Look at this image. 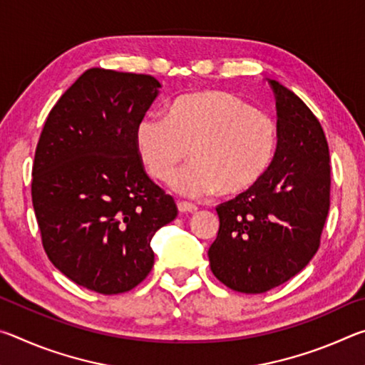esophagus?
<instances>
[{
	"instance_id": "1",
	"label": "esophagus",
	"mask_w": 365,
	"mask_h": 365,
	"mask_svg": "<svg viewBox=\"0 0 365 365\" xmlns=\"http://www.w3.org/2000/svg\"><path fill=\"white\" fill-rule=\"evenodd\" d=\"M177 207H178V211H180V212H195L197 209L193 205V202H187V201H178Z\"/></svg>"
}]
</instances>
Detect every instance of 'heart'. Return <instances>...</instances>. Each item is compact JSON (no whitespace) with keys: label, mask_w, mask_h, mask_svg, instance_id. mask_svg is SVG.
I'll list each match as a JSON object with an SVG mask.
<instances>
[{"label":"heart","mask_w":365,"mask_h":365,"mask_svg":"<svg viewBox=\"0 0 365 365\" xmlns=\"http://www.w3.org/2000/svg\"><path fill=\"white\" fill-rule=\"evenodd\" d=\"M141 163L153 178L168 180L178 193L197 196L220 190L242 195L267 174L279 146V128L251 103L225 91L177 98L168 115H145L135 128Z\"/></svg>","instance_id":"1"}]
</instances>
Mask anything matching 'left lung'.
Instances as JSON below:
<instances>
[{
	"mask_svg": "<svg viewBox=\"0 0 365 365\" xmlns=\"http://www.w3.org/2000/svg\"><path fill=\"white\" fill-rule=\"evenodd\" d=\"M277 100L279 146L255 188L222 202L207 251L211 270L240 293H265L306 267L330 209V153L322 125L287 86L269 80Z\"/></svg>",
	"mask_w": 365,
	"mask_h": 365,
	"instance_id": "left-lung-1",
	"label": "left lung"
}]
</instances>
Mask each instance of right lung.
<instances>
[{"instance_id": "1", "label": "right lung", "mask_w": 365, "mask_h": 365, "mask_svg": "<svg viewBox=\"0 0 365 365\" xmlns=\"http://www.w3.org/2000/svg\"><path fill=\"white\" fill-rule=\"evenodd\" d=\"M159 88L145 73L88 69L49 110L36 145L32 202L43 248L91 292L125 293L143 282L154 233L177 217L135 145Z\"/></svg>"}]
</instances>
